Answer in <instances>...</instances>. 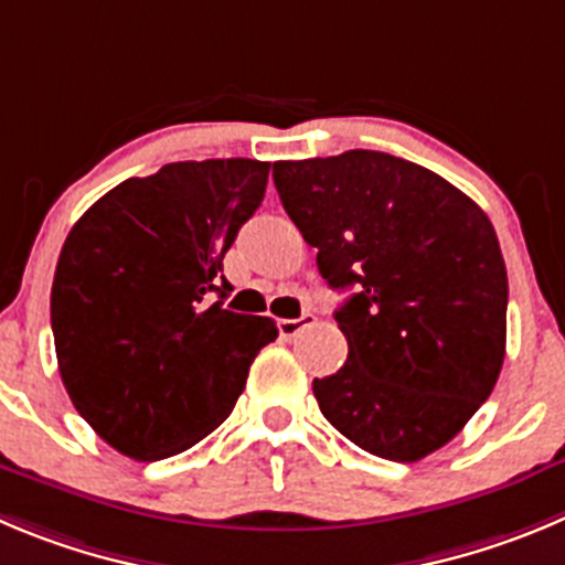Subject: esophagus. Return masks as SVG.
Returning <instances> with one entry per match:
<instances>
[{
  "instance_id": "1",
  "label": "esophagus",
  "mask_w": 565,
  "mask_h": 565,
  "mask_svg": "<svg viewBox=\"0 0 565 565\" xmlns=\"http://www.w3.org/2000/svg\"><path fill=\"white\" fill-rule=\"evenodd\" d=\"M315 323V315H300V318H295V320H278V334L284 337V340H292V337H298L300 331L303 329H309V326Z\"/></svg>"
}]
</instances>
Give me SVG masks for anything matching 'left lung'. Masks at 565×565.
<instances>
[{"label":"left lung","instance_id":"1","mask_svg":"<svg viewBox=\"0 0 565 565\" xmlns=\"http://www.w3.org/2000/svg\"><path fill=\"white\" fill-rule=\"evenodd\" d=\"M284 211L318 247L348 360L312 390L337 431L393 462L451 440L493 393L508 270L488 214L431 170L376 150L276 161Z\"/></svg>","mask_w":565,"mask_h":565}]
</instances>
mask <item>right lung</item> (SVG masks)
I'll use <instances>...</instances> for the list:
<instances>
[{"mask_svg": "<svg viewBox=\"0 0 565 565\" xmlns=\"http://www.w3.org/2000/svg\"><path fill=\"white\" fill-rule=\"evenodd\" d=\"M267 175L253 158L167 163L110 189L68 231L50 298L57 371L125 457L163 460L217 429L278 337L270 318L223 309V256Z\"/></svg>", "mask_w": 565, "mask_h": 565, "instance_id": "1", "label": "right lung"}]
</instances>
